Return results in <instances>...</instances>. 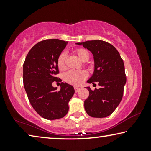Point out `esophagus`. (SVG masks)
I'll return each instance as SVG.
<instances>
[{"instance_id":"esophagus-1","label":"esophagus","mask_w":151,"mask_h":151,"mask_svg":"<svg viewBox=\"0 0 151 151\" xmlns=\"http://www.w3.org/2000/svg\"><path fill=\"white\" fill-rule=\"evenodd\" d=\"M75 92L76 93H77V92H78L79 91H80V89H81V88H79V87H78V86H75Z\"/></svg>"}]
</instances>
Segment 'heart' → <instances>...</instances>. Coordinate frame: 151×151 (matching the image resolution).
Returning <instances> with one entry per match:
<instances>
[{"label": "heart", "instance_id": "b5f03b06", "mask_svg": "<svg viewBox=\"0 0 151 151\" xmlns=\"http://www.w3.org/2000/svg\"><path fill=\"white\" fill-rule=\"evenodd\" d=\"M76 54L78 58L83 61L86 62L89 58V52L85 48H78L75 50ZM66 54L65 52H62L59 55L57 60V66L59 69H64L65 67ZM88 73L85 70H70L65 74V80L72 85H79L82 84L84 80L87 77Z\"/></svg>", "mask_w": 151, "mask_h": 151}]
</instances>
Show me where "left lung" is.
I'll use <instances>...</instances> for the list:
<instances>
[{
	"label": "left lung",
	"instance_id": "left-lung-1",
	"mask_svg": "<svg viewBox=\"0 0 151 151\" xmlns=\"http://www.w3.org/2000/svg\"><path fill=\"white\" fill-rule=\"evenodd\" d=\"M93 55L94 70L88 83H96L101 86L92 91L85 101V109L89 116L106 117L114 111L121 103L127 82L123 60L119 52L110 43L101 40L78 42Z\"/></svg>",
	"mask_w": 151,
	"mask_h": 151
}]
</instances>
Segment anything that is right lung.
<instances>
[{
	"label": "right lung",
	"mask_w": 151,
	"mask_h": 151,
	"mask_svg": "<svg viewBox=\"0 0 151 151\" xmlns=\"http://www.w3.org/2000/svg\"><path fill=\"white\" fill-rule=\"evenodd\" d=\"M68 42L48 39L36 44L28 53L23 65V83L28 99L35 111L42 118L58 119L68 111V102L75 89L66 83H60V90L53 87L60 81L57 60Z\"/></svg>",
	"instance_id": "obj_1"
}]
</instances>
